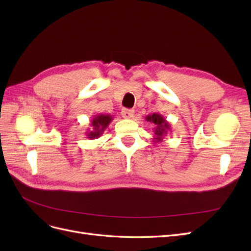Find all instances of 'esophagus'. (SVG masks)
<instances>
[{"label": "esophagus", "mask_w": 251, "mask_h": 251, "mask_svg": "<svg viewBox=\"0 0 251 251\" xmlns=\"http://www.w3.org/2000/svg\"><path fill=\"white\" fill-rule=\"evenodd\" d=\"M134 110L132 109H124L123 111H121V115H123L124 118L126 119H130L132 117H134Z\"/></svg>", "instance_id": "obj_1"}]
</instances>
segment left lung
<instances>
[{
  "instance_id": "8db88e82",
  "label": "left lung",
  "mask_w": 251,
  "mask_h": 251,
  "mask_svg": "<svg viewBox=\"0 0 251 251\" xmlns=\"http://www.w3.org/2000/svg\"><path fill=\"white\" fill-rule=\"evenodd\" d=\"M147 121L154 125V142H162L163 138L171 131V125L161 114L153 113L146 117Z\"/></svg>"
}]
</instances>
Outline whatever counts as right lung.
<instances>
[{
	"instance_id": "obj_1",
	"label": "right lung",
	"mask_w": 251,
	"mask_h": 251,
	"mask_svg": "<svg viewBox=\"0 0 251 251\" xmlns=\"http://www.w3.org/2000/svg\"><path fill=\"white\" fill-rule=\"evenodd\" d=\"M112 120L113 117L109 115V114H107V115H104V114H97V115H95L91 120V127H89L86 132L88 138L96 139L100 137Z\"/></svg>"
}]
</instances>
